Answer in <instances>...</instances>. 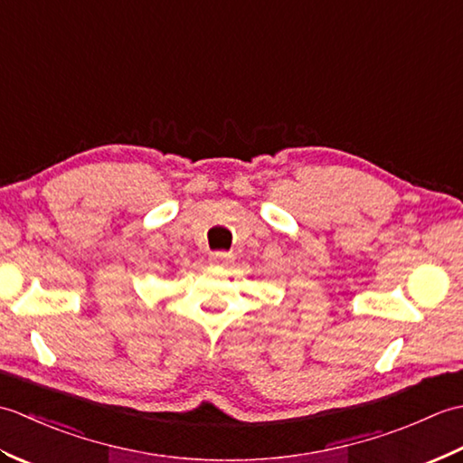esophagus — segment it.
Listing matches in <instances>:
<instances>
[{
    "label": "esophagus",
    "mask_w": 463,
    "mask_h": 463,
    "mask_svg": "<svg viewBox=\"0 0 463 463\" xmlns=\"http://www.w3.org/2000/svg\"><path fill=\"white\" fill-rule=\"evenodd\" d=\"M232 260V254L231 252H224V250H216V252H211L209 257V262L214 264V267H226Z\"/></svg>",
    "instance_id": "obj_1"
}]
</instances>
